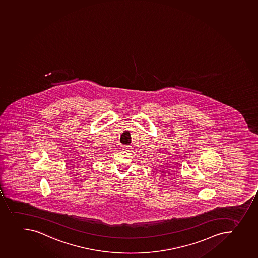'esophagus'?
I'll list each match as a JSON object with an SVG mask.
<instances>
[{
    "label": "esophagus",
    "mask_w": 258,
    "mask_h": 258,
    "mask_svg": "<svg viewBox=\"0 0 258 258\" xmlns=\"http://www.w3.org/2000/svg\"><path fill=\"white\" fill-rule=\"evenodd\" d=\"M123 150L126 152H130L131 151V146H128V145H124L123 147Z\"/></svg>",
    "instance_id": "1"
}]
</instances>
